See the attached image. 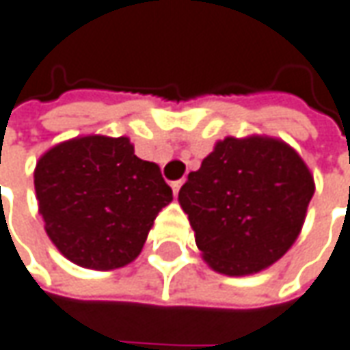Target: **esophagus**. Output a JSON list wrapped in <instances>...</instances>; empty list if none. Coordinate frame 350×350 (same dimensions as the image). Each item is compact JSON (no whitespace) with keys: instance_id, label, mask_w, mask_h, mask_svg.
<instances>
[{"instance_id":"obj_1","label":"esophagus","mask_w":350,"mask_h":350,"mask_svg":"<svg viewBox=\"0 0 350 350\" xmlns=\"http://www.w3.org/2000/svg\"><path fill=\"white\" fill-rule=\"evenodd\" d=\"M182 180H178V182H172V191H174V196H178V191H180V188H182Z\"/></svg>"}]
</instances>
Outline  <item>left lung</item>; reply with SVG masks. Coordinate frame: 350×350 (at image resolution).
<instances>
[{
	"mask_svg": "<svg viewBox=\"0 0 350 350\" xmlns=\"http://www.w3.org/2000/svg\"><path fill=\"white\" fill-rule=\"evenodd\" d=\"M315 191L296 148L268 135L225 137L188 174L178 202L211 270L249 276L280 260Z\"/></svg>",
	"mask_w": 350,
	"mask_h": 350,
	"instance_id": "obj_1",
	"label": "left lung"
}]
</instances>
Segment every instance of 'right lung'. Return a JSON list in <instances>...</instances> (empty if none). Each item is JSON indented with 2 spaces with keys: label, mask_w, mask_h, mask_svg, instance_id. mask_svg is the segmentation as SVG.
<instances>
[{
  "label": "right lung",
  "mask_w": 350,
  "mask_h": 350,
  "mask_svg": "<svg viewBox=\"0 0 350 350\" xmlns=\"http://www.w3.org/2000/svg\"><path fill=\"white\" fill-rule=\"evenodd\" d=\"M35 193L54 247L92 270L133 262L172 202L159 164L139 159L129 137L107 135H80L40 154Z\"/></svg>",
  "instance_id": "obj_1"
}]
</instances>
